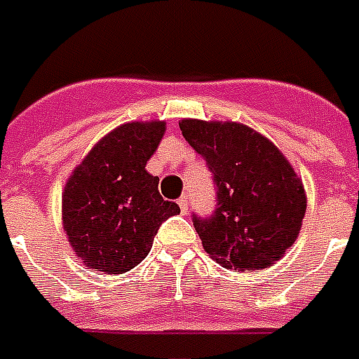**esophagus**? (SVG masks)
<instances>
[{"instance_id":"34e87169","label":"esophagus","mask_w":359,"mask_h":359,"mask_svg":"<svg viewBox=\"0 0 359 359\" xmlns=\"http://www.w3.org/2000/svg\"><path fill=\"white\" fill-rule=\"evenodd\" d=\"M179 207H180V212H182V214L188 212V207H190V199H188V196L180 197Z\"/></svg>"}]
</instances>
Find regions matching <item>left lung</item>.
I'll return each instance as SVG.
<instances>
[{"instance_id":"8db88e82","label":"left lung","mask_w":359,"mask_h":359,"mask_svg":"<svg viewBox=\"0 0 359 359\" xmlns=\"http://www.w3.org/2000/svg\"><path fill=\"white\" fill-rule=\"evenodd\" d=\"M182 135L214 173L218 205L210 218L194 216L203 248L224 268L272 266L302 229L307 196L285 154L248 124L179 121Z\"/></svg>"}]
</instances>
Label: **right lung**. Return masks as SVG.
Instances as JSON below:
<instances>
[{
    "mask_svg": "<svg viewBox=\"0 0 359 359\" xmlns=\"http://www.w3.org/2000/svg\"><path fill=\"white\" fill-rule=\"evenodd\" d=\"M163 134L165 121L124 123L72 169L61 199L63 231L87 268L128 272L149 255L162 222L180 212L145 169Z\"/></svg>",
    "mask_w": 359,
    "mask_h": 359,
    "instance_id": "add662e5",
    "label": "right lung"
}]
</instances>
